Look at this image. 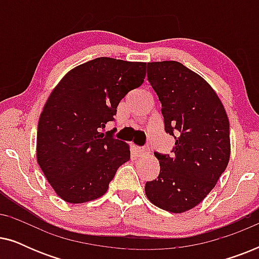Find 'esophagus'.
<instances>
[{"instance_id":"obj_1","label":"esophagus","mask_w":259,"mask_h":259,"mask_svg":"<svg viewBox=\"0 0 259 259\" xmlns=\"http://www.w3.org/2000/svg\"><path fill=\"white\" fill-rule=\"evenodd\" d=\"M134 148H136V151H137V153L138 154H139V155H143L144 153H146V150H145V148L144 147H134Z\"/></svg>"}]
</instances>
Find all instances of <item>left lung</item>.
<instances>
[{
  "label": "left lung",
  "mask_w": 259,
  "mask_h": 259,
  "mask_svg": "<svg viewBox=\"0 0 259 259\" xmlns=\"http://www.w3.org/2000/svg\"><path fill=\"white\" fill-rule=\"evenodd\" d=\"M147 79L176 146L171 154L154 153L160 172L145 193L155 206L183 213L204 200L229 164L228 114L213 88L180 62H148Z\"/></svg>",
  "instance_id": "1"
}]
</instances>
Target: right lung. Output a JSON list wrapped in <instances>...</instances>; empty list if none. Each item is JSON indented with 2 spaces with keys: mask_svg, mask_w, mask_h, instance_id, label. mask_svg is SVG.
Instances as JSON below:
<instances>
[{
  "mask_svg": "<svg viewBox=\"0 0 259 259\" xmlns=\"http://www.w3.org/2000/svg\"><path fill=\"white\" fill-rule=\"evenodd\" d=\"M145 76V62L98 58L69 70L53 90L38 119L36 158L61 199H98L130 160L128 145L101 128L114 120L119 102Z\"/></svg>",
  "mask_w": 259,
  "mask_h": 259,
  "instance_id": "right-lung-1",
  "label": "right lung"
}]
</instances>
